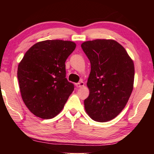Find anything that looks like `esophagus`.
<instances>
[{"label": "esophagus", "instance_id": "1", "mask_svg": "<svg viewBox=\"0 0 154 154\" xmlns=\"http://www.w3.org/2000/svg\"><path fill=\"white\" fill-rule=\"evenodd\" d=\"M75 85H76L77 88H82L84 86V83L82 81H81L80 82H79V83L75 84Z\"/></svg>", "mask_w": 154, "mask_h": 154}]
</instances>
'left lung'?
I'll return each mask as SVG.
<instances>
[{"label":"left lung","instance_id":"obj_1","mask_svg":"<svg viewBox=\"0 0 154 154\" xmlns=\"http://www.w3.org/2000/svg\"><path fill=\"white\" fill-rule=\"evenodd\" d=\"M81 48L91 64L85 109L94 121L106 122L125 108L133 90L134 66L125 48L114 40L85 41Z\"/></svg>","mask_w":154,"mask_h":154}]
</instances>
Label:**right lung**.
I'll use <instances>...</instances> for the list:
<instances>
[{
	"label": "right lung",
	"mask_w": 154,
	"mask_h": 154,
	"mask_svg": "<svg viewBox=\"0 0 154 154\" xmlns=\"http://www.w3.org/2000/svg\"><path fill=\"white\" fill-rule=\"evenodd\" d=\"M75 43L47 40L35 43L18 65L21 95L31 113L43 119L56 116L74 90L66 78L65 62Z\"/></svg>",
	"instance_id": "add662e5"
}]
</instances>
